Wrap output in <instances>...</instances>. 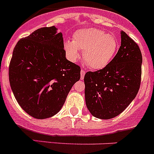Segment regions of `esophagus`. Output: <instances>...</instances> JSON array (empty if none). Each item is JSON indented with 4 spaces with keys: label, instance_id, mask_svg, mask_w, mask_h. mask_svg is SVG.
Masks as SVG:
<instances>
[{
    "label": "esophagus",
    "instance_id": "1",
    "mask_svg": "<svg viewBox=\"0 0 154 154\" xmlns=\"http://www.w3.org/2000/svg\"><path fill=\"white\" fill-rule=\"evenodd\" d=\"M85 75V71L84 69L81 70V79H84V76Z\"/></svg>",
    "mask_w": 154,
    "mask_h": 154
}]
</instances>
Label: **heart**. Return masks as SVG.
<instances>
[{
    "label": "heart",
    "instance_id": "heart-1",
    "mask_svg": "<svg viewBox=\"0 0 154 154\" xmlns=\"http://www.w3.org/2000/svg\"><path fill=\"white\" fill-rule=\"evenodd\" d=\"M117 41L110 34L95 28L82 29L73 35L72 42L65 43V49L72 61L79 58V50L84 51L83 57L93 69H101L111 62L117 50Z\"/></svg>",
    "mask_w": 154,
    "mask_h": 154
}]
</instances>
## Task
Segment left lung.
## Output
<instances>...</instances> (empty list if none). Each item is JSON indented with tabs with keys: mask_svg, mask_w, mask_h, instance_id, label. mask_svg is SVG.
<instances>
[{
	"mask_svg": "<svg viewBox=\"0 0 154 154\" xmlns=\"http://www.w3.org/2000/svg\"><path fill=\"white\" fill-rule=\"evenodd\" d=\"M121 36V46L114 59L102 69L87 72L84 77L87 108L100 119H111L123 112L140 86V49L123 30Z\"/></svg>",
	"mask_w": 154,
	"mask_h": 154,
	"instance_id": "obj_1",
	"label": "left lung"
}]
</instances>
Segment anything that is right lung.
I'll return each instance as SVG.
<instances>
[{"label":"right lung","mask_w":154,"mask_h":154,"mask_svg":"<svg viewBox=\"0 0 154 154\" xmlns=\"http://www.w3.org/2000/svg\"><path fill=\"white\" fill-rule=\"evenodd\" d=\"M55 26L37 29L17 42L9 66L11 89L28 115L45 119L57 114L81 68L66 60L63 33Z\"/></svg>","instance_id":"right-lung-1"}]
</instances>
